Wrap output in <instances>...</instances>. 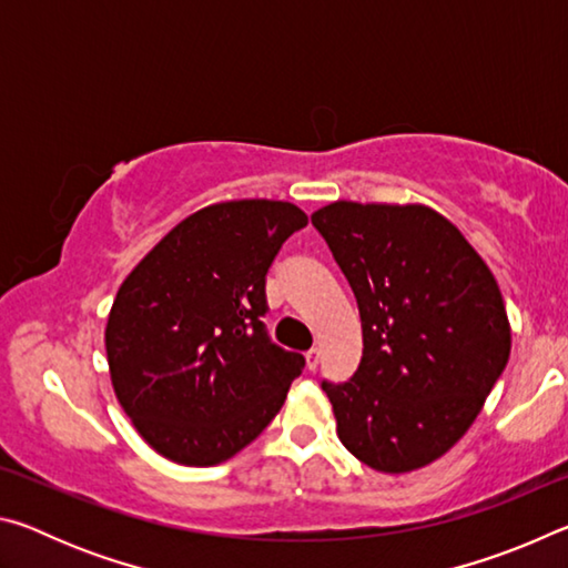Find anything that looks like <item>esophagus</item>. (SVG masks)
<instances>
[{"mask_svg":"<svg viewBox=\"0 0 568 568\" xmlns=\"http://www.w3.org/2000/svg\"><path fill=\"white\" fill-rule=\"evenodd\" d=\"M305 363H307V371H315L318 368V363H321V351L318 348H311L305 353Z\"/></svg>","mask_w":568,"mask_h":568,"instance_id":"1","label":"esophagus"}]
</instances>
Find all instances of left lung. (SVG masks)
<instances>
[{"label":"left lung","instance_id":"obj_1","mask_svg":"<svg viewBox=\"0 0 568 568\" xmlns=\"http://www.w3.org/2000/svg\"><path fill=\"white\" fill-rule=\"evenodd\" d=\"M311 220L363 325L353 378L321 383L338 438L386 474L428 466L458 444L506 368L501 291L458 227L430 207L341 200Z\"/></svg>","mask_w":568,"mask_h":568}]
</instances>
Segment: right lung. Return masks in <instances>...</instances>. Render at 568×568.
Returning a JSON list of instances; mask_svg holds the SVG:
<instances>
[{
    "instance_id": "add662e5",
    "label": "right lung",
    "mask_w": 568,
    "mask_h": 568,
    "mask_svg": "<svg viewBox=\"0 0 568 568\" xmlns=\"http://www.w3.org/2000/svg\"><path fill=\"white\" fill-rule=\"evenodd\" d=\"M301 207L237 200L197 210L114 297L104 345L114 393L148 444L182 466L235 456L283 408L303 355L275 345L265 277Z\"/></svg>"
}]
</instances>
